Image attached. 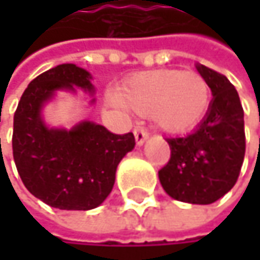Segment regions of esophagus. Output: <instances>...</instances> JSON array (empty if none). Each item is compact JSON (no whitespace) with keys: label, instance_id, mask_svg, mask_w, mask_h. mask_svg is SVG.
Returning <instances> with one entry per match:
<instances>
[{"label":"esophagus","instance_id":"obj_1","mask_svg":"<svg viewBox=\"0 0 260 260\" xmlns=\"http://www.w3.org/2000/svg\"><path fill=\"white\" fill-rule=\"evenodd\" d=\"M134 135H135V141H137L138 146H141L147 140V137H149L147 131L144 129V128H135L134 129Z\"/></svg>","mask_w":260,"mask_h":260}]
</instances>
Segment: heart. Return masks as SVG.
<instances>
[{
	"label": "heart",
	"mask_w": 260,
	"mask_h": 260,
	"mask_svg": "<svg viewBox=\"0 0 260 260\" xmlns=\"http://www.w3.org/2000/svg\"><path fill=\"white\" fill-rule=\"evenodd\" d=\"M119 102L138 114H152L161 129L179 134L192 129L211 105V87L197 72L175 69L143 72L119 88Z\"/></svg>",
	"instance_id": "obj_1"
}]
</instances>
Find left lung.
<instances>
[{"mask_svg":"<svg viewBox=\"0 0 260 260\" xmlns=\"http://www.w3.org/2000/svg\"><path fill=\"white\" fill-rule=\"evenodd\" d=\"M197 71L214 94L197 129L186 137L167 138L170 159L158 172L166 192L185 203L209 205L238 181L244 155V110L234 84L203 64Z\"/></svg>","mask_w":260,"mask_h":260,"instance_id":"left-lung-1","label":"left lung"}]
</instances>
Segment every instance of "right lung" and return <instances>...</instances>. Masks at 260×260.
Wrapping results in <instances>:
<instances>
[{"label":"right lung","mask_w":260,"mask_h":260,"mask_svg":"<svg viewBox=\"0 0 260 260\" xmlns=\"http://www.w3.org/2000/svg\"><path fill=\"white\" fill-rule=\"evenodd\" d=\"M93 90L90 74L75 64H58L34 78L21 96L13 119V158L25 188L46 205L88 211L111 192L116 169L134 149V134H113L82 122L72 131L49 129L40 117L55 90Z\"/></svg>","instance_id":"1"}]
</instances>
